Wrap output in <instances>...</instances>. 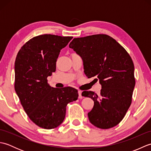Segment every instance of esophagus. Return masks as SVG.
Segmentation results:
<instances>
[{
	"label": "esophagus",
	"instance_id": "obj_1",
	"mask_svg": "<svg viewBox=\"0 0 151 151\" xmlns=\"http://www.w3.org/2000/svg\"><path fill=\"white\" fill-rule=\"evenodd\" d=\"M78 98L79 99H82V91H78Z\"/></svg>",
	"mask_w": 151,
	"mask_h": 151
}]
</instances>
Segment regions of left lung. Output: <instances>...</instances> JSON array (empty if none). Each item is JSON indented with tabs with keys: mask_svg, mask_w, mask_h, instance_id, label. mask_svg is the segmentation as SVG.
Wrapping results in <instances>:
<instances>
[{
	"mask_svg": "<svg viewBox=\"0 0 151 151\" xmlns=\"http://www.w3.org/2000/svg\"><path fill=\"white\" fill-rule=\"evenodd\" d=\"M69 48L82 57L86 76L99 80L102 87L100 96L91 91L82 93L94 101L88 114L89 121L102 129L116 126L132 102L135 86L132 58L119 43L105 34L74 38Z\"/></svg>",
	"mask_w": 151,
	"mask_h": 151,
	"instance_id": "8db88e82",
	"label": "left lung"
}]
</instances>
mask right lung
Listing matches in <instances>:
<instances>
[{
  "instance_id": "add662e5",
  "label": "right lung",
  "mask_w": 151,
  "mask_h": 151,
  "mask_svg": "<svg viewBox=\"0 0 151 151\" xmlns=\"http://www.w3.org/2000/svg\"><path fill=\"white\" fill-rule=\"evenodd\" d=\"M73 37L44 34L21 47L15 62V90L28 116L40 127L52 129L63 123L66 106L78 97L71 87L54 88L47 77L56 71L60 50Z\"/></svg>"
}]
</instances>
